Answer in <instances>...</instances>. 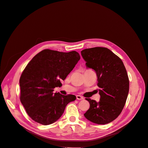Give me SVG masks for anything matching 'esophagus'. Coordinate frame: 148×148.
<instances>
[{
  "label": "esophagus",
  "instance_id": "esophagus-1",
  "mask_svg": "<svg viewBox=\"0 0 148 148\" xmlns=\"http://www.w3.org/2000/svg\"><path fill=\"white\" fill-rule=\"evenodd\" d=\"M77 99L78 100H83V99H84V98H83V97L82 96L77 95Z\"/></svg>",
  "mask_w": 148,
  "mask_h": 148
}]
</instances>
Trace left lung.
Returning <instances> with one entry per match:
<instances>
[{
    "label": "left lung",
    "mask_w": 148,
    "mask_h": 148,
    "mask_svg": "<svg viewBox=\"0 0 148 148\" xmlns=\"http://www.w3.org/2000/svg\"><path fill=\"white\" fill-rule=\"evenodd\" d=\"M88 68L96 71L99 101L86 98L90 106L84 114L91 122L105 125L122 112L129 91V79L122 60L109 49L96 47L81 52Z\"/></svg>",
    "instance_id": "8db88e82"
}]
</instances>
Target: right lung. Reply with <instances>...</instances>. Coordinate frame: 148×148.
Returning a JSON list of instances; mask_svg holds the SVG:
<instances>
[{
	"label": "right lung",
	"mask_w": 148,
	"mask_h": 148,
	"mask_svg": "<svg viewBox=\"0 0 148 148\" xmlns=\"http://www.w3.org/2000/svg\"><path fill=\"white\" fill-rule=\"evenodd\" d=\"M80 59L76 51L62 52L44 49L36 55L20 78V101L34 122L50 125L63 114L66 105L76 99L73 95L53 93Z\"/></svg>",
	"instance_id": "add662e5"
}]
</instances>
